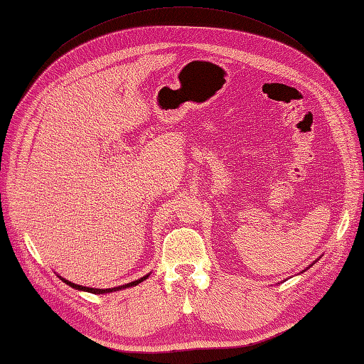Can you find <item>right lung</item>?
Masks as SVG:
<instances>
[{"label":"right lung","instance_id":"right-lung-1","mask_svg":"<svg viewBox=\"0 0 364 364\" xmlns=\"http://www.w3.org/2000/svg\"><path fill=\"white\" fill-rule=\"evenodd\" d=\"M147 277L149 275H146V277H143V278H139V279H136V281H132V283H129V284H124V286H119V287H113V289H94V287H85V286H78V284H73V283H70V281H68V279H64V278H61L65 284H69L70 287H73V289H78V291H86V292H91V294H107V292H114V291H119V289H125V287H130V286H136V284H139L141 281H144Z\"/></svg>","mask_w":364,"mask_h":364}]
</instances>
